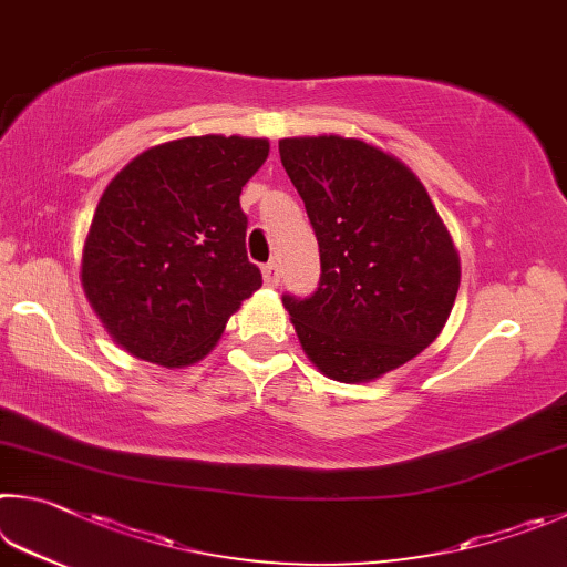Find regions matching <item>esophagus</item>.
<instances>
[{
	"label": "esophagus",
	"instance_id": "obj_1",
	"mask_svg": "<svg viewBox=\"0 0 567 567\" xmlns=\"http://www.w3.org/2000/svg\"><path fill=\"white\" fill-rule=\"evenodd\" d=\"M264 281L266 286H278V281H281V271H278V264L276 261H268L264 268Z\"/></svg>",
	"mask_w": 567,
	"mask_h": 567
}]
</instances>
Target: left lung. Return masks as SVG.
Segmentation results:
<instances>
[{
	"instance_id": "obj_1",
	"label": "left lung",
	"mask_w": 567,
	"mask_h": 567,
	"mask_svg": "<svg viewBox=\"0 0 567 567\" xmlns=\"http://www.w3.org/2000/svg\"><path fill=\"white\" fill-rule=\"evenodd\" d=\"M278 154L321 254L319 289L284 296L296 336L329 379H381L449 321L461 284L449 228L419 176L361 138H281Z\"/></svg>"
}]
</instances>
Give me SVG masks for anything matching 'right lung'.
Returning <instances> with one entry per match:
<instances>
[{
	"mask_svg": "<svg viewBox=\"0 0 567 567\" xmlns=\"http://www.w3.org/2000/svg\"><path fill=\"white\" fill-rule=\"evenodd\" d=\"M268 138L188 136L138 154L89 226L82 286L112 339L148 363L202 361L261 271L246 256L238 196Z\"/></svg>",
	"mask_w": 567,
	"mask_h": 567,
	"instance_id": "obj_1",
	"label": "right lung"
}]
</instances>
